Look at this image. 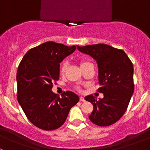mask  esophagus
I'll list each match as a JSON object with an SVG mask.
<instances>
[{"label":"esophagus","instance_id":"1","mask_svg":"<svg viewBox=\"0 0 150 150\" xmlns=\"http://www.w3.org/2000/svg\"><path fill=\"white\" fill-rule=\"evenodd\" d=\"M80 101H81V102H84L85 99L83 96H80Z\"/></svg>","mask_w":150,"mask_h":150}]
</instances>
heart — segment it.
I'll list each match as a JSON object with an SVG mask.
<instances>
[{"mask_svg": "<svg viewBox=\"0 0 150 150\" xmlns=\"http://www.w3.org/2000/svg\"><path fill=\"white\" fill-rule=\"evenodd\" d=\"M89 63H91V62H89L87 61V60H81V61L80 62V66H81V67H82L85 66L86 64H89ZM67 67V63L66 61H64L63 62L62 64L61 68H60V73H61L62 75H63V74L65 72ZM75 88L76 89L77 91H81V88L79 87V86H76Z\"/></svg>", "mask_w": 150, "mask_h": 150, "instance_id": "1", "label": "heart"}]
</instances>
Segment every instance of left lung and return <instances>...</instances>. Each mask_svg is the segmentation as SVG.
Listing matches in <instances>:
<instances>
[{"label": "left lung", "mask_w": 150, "mask_h": 150, "mask_svg": "<svg viewBox=\"0 0 150 150\" xmlns=\"http://www.w3.org/2000/svg\"><path fill=\"white\" fill-rule=\"evenodd\" d=\"M77 48L97 62L100 86L97 91L104 94L103 99L99 100L93 95L85 98L93 106L89 119L99 126L112 125L125 112L134 93L132 62L122 49L107 44L77 46Z\"/></svg>", "instance_id": "left-lung-1"}]
</instances>
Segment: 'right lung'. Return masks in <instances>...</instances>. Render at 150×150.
Returning <instances> with one entry per match:
<instances>
[{
	"mask_svg": "<svg viewBox=\"0 0 150 150\" xmlns=\"http://www.w3.org/2000/svg\"><path fill=\"white\" fill-rule=\"evenodd\" d=\"M76 49L48 41L30 49L18 67L17 99L34 125L53 131L64 124L70 109L79 102L78 95L64 92L60 97L51 91L59 78L60 62Z\"/></svg>",
	"mask_w": 150,
	"mask_h": 150,
	"instance_id": "add662e5",
	"label": "right lung"
}]
</instances>
